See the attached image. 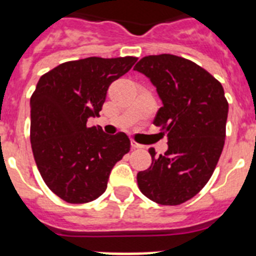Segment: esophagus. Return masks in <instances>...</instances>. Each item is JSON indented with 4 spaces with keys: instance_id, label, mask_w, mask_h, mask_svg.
I'll return each mask as SVG.
<instances>
[{
    "instance_id": "34e87169",
    "label": "esophagus",
    "mask_w": 256,
    "mask_h": 256,
    "mask_svg": "<svg viewBox=\"0 0 256 256\" xmlns=\"http://www.w3.org/2000/svg\"><path fill=\"white\" fill-rule=\"evenodd\" d=\"M130 144H132V148H144V144H137L134 140H130Z\"/></svg>"
}]
</instances>
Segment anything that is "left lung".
Instances as JSON below:
<instances>
[{
	"label": "left lung",
	"mask_w": 256,
	"mask_h": 256,
	"mask_svg": "<svg viewBox=\"0 0 256 256\" xmlns=\"http://www.w3.org/2000/svg\"><path fill=\"white\" fill-rule=\"evenodd\" d=\"M134 70L156 87L162 106L154 119L168 137V150L137 174L146 198L160 205H180L202 190L224 146L228 102L224 90L206 70L180 58L144 56Z\"/></svg>",
	"instance_id": "obj_1"
}]
</instances>
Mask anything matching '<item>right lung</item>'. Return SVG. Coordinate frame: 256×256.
I'll list each match as a JSON object with an SVG mask.
<instances>
[{
    "label": "right lung",
    "instance_id": "1",
    "mask_svg": "<svg viewBox=\"0 0 256 256\" xmlns=\"http://www.w3.org/2000/svg\"><path fill=\"white\" fill-rule=\"evenodd\" d=\"M137 58L68 61L40 76L30 97V144L40 176L55 195L84 204L105 192L112 166L130 152L123 132L108 136L90 126L100 116L108 86Z\"/></svg>",
    "mask_w": 256,
    "mask_h": 256
}]
</instances>
